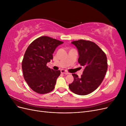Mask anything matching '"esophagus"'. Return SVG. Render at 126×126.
Segmentation results:
<instances>
[{"label":"esophagus","instance_id":"obj_1","mask_svg":"<svg viewBox=\"0 0 126 126\" xmlns=\"http://www.w3.org/2000/svg\"><path fill=\"white\" fill-rule=\"evenodd\" d=\"M60 71H61V72H62V74H70L69 72H67V71H66V70H63V69H62L60 70Z\"/></svg>","mask_w":126,"mask_h":126}]
</instances>
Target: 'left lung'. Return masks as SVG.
Segmentation results:
<instances>
[{"instance_id":"8db88e82","label":"left lung","mask_w":126,"mask_h":126,"mask_svg":"<svg viewBox=\"0 0 126 126\" xmlns=\"http://www.w3.org/2000/svg\"><path fill=\"white\" fill-rule=\"evenodd\" d=\"M79 52L78 63L85 67L81 77L72 74L74 80L69 85L70 90L78 95L93 92L100 86L108 68L105 53L93 41L80 39L71 42Z\"/></svg>"}]
</instances>
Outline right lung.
<instances>
[{"label": "right lung", "mask_w": 126, "mask_h": 126, "mask_svg": "<svg viewBox=\"0 0 126 126\" xmlns=\"http://www.w3.org/2000/svg\"><path fill=\"white\" fill-rule=\"evenodd\" d=\"M63 42L47 36L38 38L29 45L22 62L24 78L33 91L45 94L55 88L60 70H54L47 66L53 59L55 49Z\"/></svg>", "instance_id": "1"}]
</instances>
